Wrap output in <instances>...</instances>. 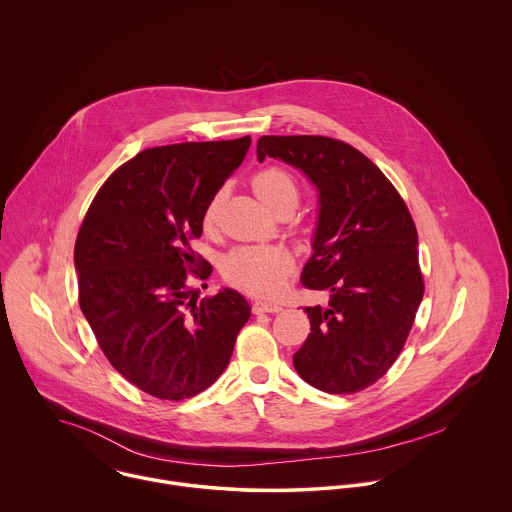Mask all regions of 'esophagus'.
I'll list each match as a JSON object with an SVG mask.
<instances>
[{
	"instance_id": "34e87169",
	"label": "esophagus",
	"mask_w": 512,
	"mask_h": 512,
	"mask_svg": "<svg viewBox=\"0 0 512 512\" xmlns=\"http://www.w3.org/2000/svg\"><path fill=\"white\" fill-rule=\"evenodd\" d=\"M252 311H254L256 315H260V313H278V311H282V305H280V303H274V301L256 299V301L252 303Z\"/></svg>"
}]
</instances>
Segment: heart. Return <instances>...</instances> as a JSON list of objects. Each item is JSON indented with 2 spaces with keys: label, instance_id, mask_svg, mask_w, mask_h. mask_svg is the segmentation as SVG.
<instances>
[{
  "label": "heart",
  "instance_id": "obj_1",
  "mask_svg": "<svg viewBox=\"0 0 512 512\" xmlns=\"http://www.w3.org/2000/svg\"><path fill=\"white\" fill-rule=\"evenodd\" d=\"M252 187L256 195L274 211L284 205H295L299 197L297 181L284 167L270 165L254 173ZM222 191H217L205 207L203 224L211 226L217 219ZM222 276L228 284L254 293L268 295L274 293L292 272V256L280 246H238L230 250L222 260Z\"/></svg>",
  "mask_w": 512,
  "mask_h": 512
}]
</instances>
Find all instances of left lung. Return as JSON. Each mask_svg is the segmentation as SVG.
Segmentation results:
<instances>
[{"mask_svg":"<svg viewBox=\"0 0 512 512\" xmlns=\"http://www.w3.org/2000/svg\"><path fill=\"white\" fill-rule=\"evenodd\" d=\"M256 153L301 169L319 189L301 284L329 292V303L305 307L311 333L293 366L323 392H361L398 359L424 297L414 219L388 177L341 140L262 136Z\"/></svg>","mask_w":512,"mask_h":512,"instance_id":"8db88e82","label":"left lung"}]
</instances>
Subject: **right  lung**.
<instances>
[{"label":"right lung","instance_id":"1","mask_svg":"<svg viewBox=\"0 0 512 512\" xmlns=\"http://www.w3.org/2000/svg\"><path fill=\"white\" fill-rule=\"evenodd\" d=\"M248 147L250 136L144 149L104 181L80 224V309L110 365L159 400L207 390L250 319L234 290L189 299L191 282L213 272L191 240Z\"/></svg>","mask_w":512,"mask_h":512}]
</instances>
